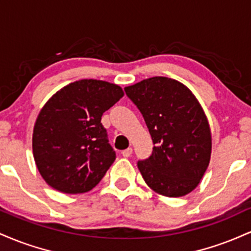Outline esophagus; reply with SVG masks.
<instances>
[{"mask_svg":"<svg viewBox=\"0 0 251 251\" xmlns=\"http://www.w3.org/2000/svg\"><path fill=\"white\" fill-rule=\"evenodd\" d=\"M122 154L124 155V157L128 158V157H129V155H131V154H132V148H128V149L124 150V151L122 152Z\"/></svg>","mask_w":251,"mask_h":251,"instance_id":"esophagus-1","label":"esophagus"}]
</instances>
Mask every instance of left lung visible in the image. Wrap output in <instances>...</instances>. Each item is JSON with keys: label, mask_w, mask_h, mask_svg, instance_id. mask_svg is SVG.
Masks as SVG:
<instances>
[{"label": "left lung", "mask_w": 251, "mask_h": 251, "mask_svg": "<svg viewBox=\"0 0 251 251\" xmlns=\"http://www.w3.org/2000/svg\"><path fill=\"white\" fill-rule=\"evenodd\" d=\"M143 114L153 151L139 160L144 180L157 194L181 197L197 188L210 163L211 132L201 103L185 85L153 76L125 87Z\"/></svg>", "instance_id": "obj_1"}]
</instances>
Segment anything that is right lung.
Returning a JSON list of instances; mask_svg holds the SVG:
<instances>
[{"label":"right lung","instance_id":"right-lung-1","mask_svg":"<svg viewBox=\"0 0 251 251\" xmlns=\"http://www.w3.org/2000/svg\"><path fill=\"white\" fill-rule=\"evenodd\" d=\"M123 97L116 83L83 79L46 102L34 125L33 154L48 185L63 194H83L102 179L116 151L101 117Z\"/></svg>","mask_w":251,"mask_h":251}]
</instances>
